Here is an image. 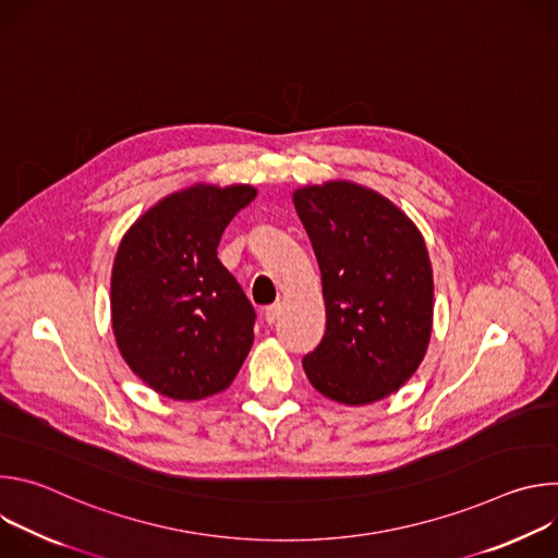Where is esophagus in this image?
Here are the masks:
<instances>
[{
    "label": "esophagus",
    "instance_id": "1",
    "mask_svg": "<svg viewBox=\"0 0 558 558\" xmlns=\"http://www.w3.org/2000/svg\"><path fill=\"white\" fill-rule=\"evenodd\" d=\"M278 315H280V304L267 306V308H265V320H267V325H274V323L278 320Z\"/></svg>",
    "mask_w": 558,
    "mask_h": 558
}]
</instances>
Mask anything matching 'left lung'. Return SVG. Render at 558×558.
<instances>
[{
    "mask_svg": "<svg viewBox=\"0 0 558 558\" xmlns=\"http://www.w3.org/2000/svg\"><path fill=\"white\" fill-rule=\"evenodd\" d=\"M323 276L325 336L302 366L329 400H384L420 366L433 329V269L420 229L347 181L293 192Z\"/></svg>",
    "mask_w": 558,
    "mask_h": 558,
    "instance_id": "left-lung-1",
    "label": "left lung"
}]
</instances>
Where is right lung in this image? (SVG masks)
I'll use <instances>...</instances> for the list:
<instances>
[{"instance_id": "1", "label": "right lung", "mask_w": 558, "mask_h": 558, "mask_svg": "<svg viewBox=\"0 0 558 558\" xmlns=\"http://www.w3.org/2000/svg\"><path fill=\"white\" fill-rule=\"evenodd\" d=\"M252 185H194L145 211L112 267V329L128 366L172 400L225 390L252 344L256 311L218 260L231 218Z\"/></svg>"}]
</instances>
